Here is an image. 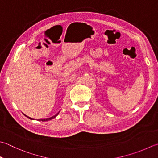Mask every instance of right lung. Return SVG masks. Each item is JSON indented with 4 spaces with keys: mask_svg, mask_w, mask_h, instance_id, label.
I'll list each match as a JSON object with an SVG mask.
<instances>
[{
    "mask_svg": "<svg viewBox=\"0 0 158 158\" xmlns=\"http://www.w3.org/2000/svg\"><path fill=\"white\" fill-rule=\"evenodd\" d=\"M59 113H60V112H59L57 114H55V116H52V117H51V118H45V119H38V120H39V121H47V120H51V119H53L54 118H55V117H56L58 114H59ZM24 116H27V118H29V119H31V120H33V118H30V117H29V116H26L25 114H24Z\"/></svg>",
    "mask_w": 158,
    "mask_h": 158,
    "instance_id": "right-lung-1",
    "label": "right lung"
}]
</instances>
